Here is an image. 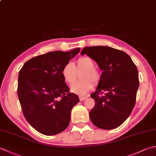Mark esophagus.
I'll use <instances>...</instances> for the list:
<instances>
[{
    "label": "esophagus",
    "mask_w": 156,
    "mask_h": 156,
    "mask_svg": "<svg viewBox=\"0 0 156 156\" xmlns=\"http://www.w3.org/2000/svg\"><path fill=\"white\" fill-rule=\"evenodd\" d=\"M79 99H80V101H84L85 99H86L87 97H79Z\"/></svg>",
    "instance_id": "obj_1"
}]
</instances>
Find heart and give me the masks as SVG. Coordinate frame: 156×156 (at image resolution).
Instances as JSON below:
<instances>
[{"mask_svg":"<svg viewBox=\"0 0 156 156\" xmlns=\"http://www.w3.org/2000/svg\"><path fill=\"white\" fill-rule=\"evenodd\" d=\"M84 69L80 78L82 80L73 84L71 91L79 95H84L93 87V83L97 84L100 81L101 74L98 70L94 68V63L89 57H80L77 60V69ZM62 74L64 80L68 84L74 83L76 79V69L72 62H68L63 66Z\"/></svg>","mask_w":156,"mask_h":156,"instance_id":"heart-1","label":"heart"}]
</instances>
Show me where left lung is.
Returning <instances> with one entry per match:
<instances>
[{
	"mask_svg": "<svg viewBox=\"0 0 156 156\" xmlns=\"http://www.w3.org/2000/svg\"><path fill=\"white\" fill-rule=\"evenodd\" d=\"M84 54L103 71L96 91L90 94L95 101L89 113L90 120L99 129H115L129 118L135 105L139 85L136 66L125 52L107 46L84 47L81 55Z\"/></svg>",
	"mask_w": 156,
	"mask_h": 156,
	"instance_id": "obj_1",
	"label": "left lung"
}]
</instances>
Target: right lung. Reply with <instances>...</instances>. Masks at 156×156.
Here are the masks:
<instances>
[{
    "instance_id": "1",
    "label": "right lung",
    "mask_w": 156,
    "mask_h": 156,
    "mask_svg": "<svg viewBox=\"0 0 156 156\" xmlns=\"http://www.w3.org/2000/svg\"><path fill=\"white\" fill-rule=\"evenodd\" d=\"M49 52L27 61L19 72L17 94L24 117L38 132L55 135L68 126L71 111L79 102L69 93L62 71L80 52Z\"/></svg>"
}]
</instances>
